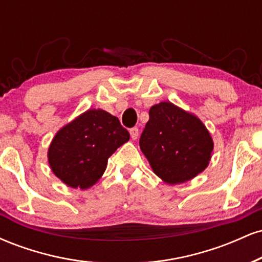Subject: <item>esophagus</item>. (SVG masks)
Instances as JSON below:
<instances>
[{"instance_id": "obj_1", "label": "esophagus", "mask_w": 262, "mask_h": 262, "mask_svg": "<svg viewBox=\"0 0 262 262\" xmlns=\"http://www.w3.org/2000/svg\"><path fill=\"white\" fill-rule=\"evenodd\" d=\"M129 133H130L132 139L135 140L138 138V135H139V129H138V128H132L130 130H129Z\"/></svg>"}]
</instances>
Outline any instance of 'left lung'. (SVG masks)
<instances>
[{
  "label": "left lung",
  "mask_w": 262,
  "mask_h": 262,
  "mask_svg": "<svg viewBox=\"0 0 262 262\" xmlns=\"http://www.w3.org/2000/svg\"><path fill=\"white\" fill-rule=\"evenodd\" d=\"M139 145L155 175L169 185L202 172L213 151L212 137L201 119L171 102L150 108Z\"/></svg>",
  "instance_id": "1"
}]
</instances>
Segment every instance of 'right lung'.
Wrapping results in <instances>:
<instances>
[{"label": "right lung", "mask_w": 262, "mask_h": 262, "mask_svg": "<svg viewBox=\"0 0 262 262\" xmlns=\"http://www.w3.org/2000/svg\"><path fill=\"white\" fill-rule=\"evenodd\" d=\"M128 140V130L117 117L103 110H89L56 133L48 161L65 185L86 189L101 179L108 158Z\"/></svg>", "instance_id": "obj_1"}]
</instances>
